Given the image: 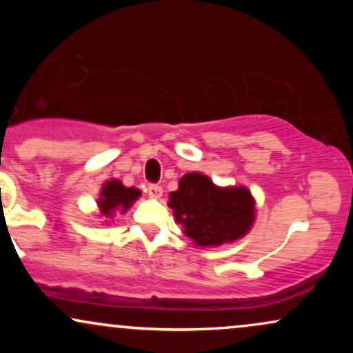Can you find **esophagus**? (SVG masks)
Masks as SVG:
<instances>
[{
  "label": "esophagus",
  "instance_id": "1",
  "mask_svg": "<svg viewBox=\"0 0 353 353\" xmlns=\"http://www.w3.org/2000/svg\"><path fill=\"white\" fill-rule=\"evenodd\" d=\"M145 192H148V196L152 197V199H159V197L163 196V188H161L159 184H149Z\"/></svg>",
  "mask_w": 353,
  "mask_h": 353
}]
</instances>
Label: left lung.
I'll return each instance as SVG.
<instances>
[{
    "label": "left lung",
    "mask_w": 353,
    "mask_h": 353,
    "mask_svg": "<svg viewBox=\"0 0 353 353\" xmlns=\"http://www.w3.org/2000/svg\"><path fill=\"white\" fill-rule=\"evenodd\" d=\"M169 208L197 245H221L241 239L254 222V199L245 188L221 189L208 176H182Z\"/></svg>",
    "instance_id": "left-lung-1"
}]
</instances>
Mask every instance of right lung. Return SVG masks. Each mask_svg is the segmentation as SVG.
<instances>
[{
  "instance_id": "obj_1",
  "label": "right lung",
  "mask_w": 353,
  "mask_h": 353,
  "mask_svg": "<svg viewBox=\"0 0 353 353\" xmlns=\"http://www.w3.org/2000/svg\"><path fill=\"white\" fill-rule=\"evenodd\" d=\"M141 196L139 189L134 188H124L119 181H109L103 185L101 190V199L98 201L99 210L103 216L111 217L116 209L128 210L132 205L137 197Z\"/></svg>"
}]
</instances>
